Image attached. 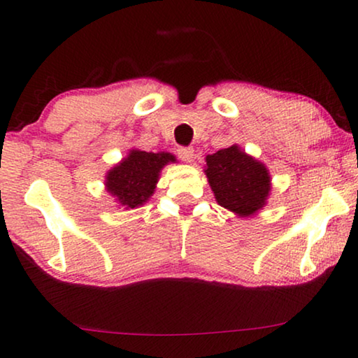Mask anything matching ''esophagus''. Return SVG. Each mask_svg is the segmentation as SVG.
I'll use <instances>...</instances> for the list:
<instances>
[{
  "mask_svg": "<svg viewBox=\"0 0 358 358\" xmlns=\"http://www.w3.org/2000/svg\"><path fill=\"white\" fill-rule=\"evenodd\" d=\"M178 156L182 161H185V163H192V161H194V148H190V146H179Z\"/></svg>",
  "mask_w": 358,
  "mask_h": 358,
  "instance_id": "34e87169",
  "label": "esophagus"
}]
</instances>
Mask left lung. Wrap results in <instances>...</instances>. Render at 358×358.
Masks as SVG:
<instances>
[{"label":"left lung","mask_w":358,"mask_h":358,"mask_svg":"<svg viewBox=\"0 0 358 358\" xmlns=\"http://www.w3.org/2000/svg\"><path fill=\"white\" fill-rule=\"evenodd\" d=\"M205 161V174L222 207L241 217H249L264 207L271 190L266 166L244 155L234 145L208 155Z\"/></svg>","instance_id":"obj_1"}]
</instances>
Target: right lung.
<instances>
[{
  "instance_id": "right-lung-1",
  "label": "right lung",
  "mask_w": 358,
  "mask_h": 358,
  "mask_svg": "<svg viewBox=\"0 0 358 358\" xmlns=\"http://www.w3.org/2000/svg\"><path fill=\"white\" fill-rule=\"evenodd\" d=\"M176 161L169 153H146L134 150L107 174V190L122 207L135 208L150 199L164 164Z\"/></svg>"
}]
</instances>
